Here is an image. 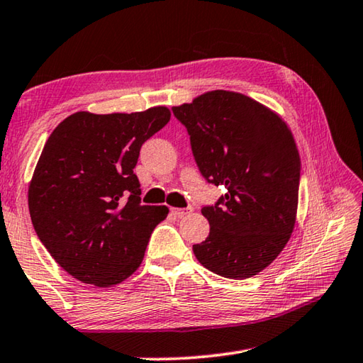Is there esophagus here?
Here are the masks:
<instances>
[{
    "label": "esophagus",
    "mask_w": 363,
    "mask_h": 363,
    "mask_svg": "<svg viewBox=\"0 0 363 363\" xmlns=\"http://www.w3.org/2000/svg\"><path fill=\"white\" fill-rule=\"evenodd\" d=\"M192 208H171V213H174L176 216H179V217H182V216H187V214H190L192 213Z\"/></svg>",
    "instance_id": "esophagus-1"
}]
</instances>
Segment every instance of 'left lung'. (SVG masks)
<instances>
[{"label":"left lung","mask_w":363,"mask_h":363,"mask_svg":"<svg viewBox=\"0 0 363 363\" xmlns=\"http://www.w3.org/2000/svg\"><path fill=\"white\" fill-rule=\"evenodd\" d=\"M186 125L201 174L227 194L204 206L209 236L194 245L204 268L223 278L263 272L296 222L300 154L276 111L238 91L211 90L173 108Z\"/></svg>","instance_id":"8db88e82"}]
</instances>
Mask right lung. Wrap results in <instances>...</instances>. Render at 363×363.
I'll use <instances>...</instances> for the list:
<instances>
[{
    "label": "right lung",
    "instance_id": "right-lung-1",
    "mask_svg": "<svg viewBox=\"0 0 363 363\" xmlns=\"http://www.w3.org/2000/svg\"><path fill=\"white\" fill-rule=\"evenodd\" d=\"M167 106L141 113L79 111L52 131L28 186L33 227L72 278L111 287L144 259L167 206L140 203L133 168L143 143L169 122Z\"/></svg>",
    "mask_w": 363,
    "mask_h": 363
}]
</instances>
